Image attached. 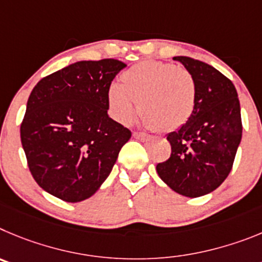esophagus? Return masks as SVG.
I'll list each match as a JSON object with an SVG mask.
<instances>
[{
    "mask_svg": "<svg viewBox=\"0 0 262 262\" xmlns=\"http://www.w3.org/2000/svg\"><path fill=\"white\" fill-rule=\"evenodd\" d=\"M133 136L136 137V138H138V140H141V141H148V140H151V138H152L150 134L142 133V132H134Z\"/></svg>",
    "mask_w": 262,
    "mask_h": 262,
    "instance_id": "1",
    "label": "esophagus"
}]
</instances>
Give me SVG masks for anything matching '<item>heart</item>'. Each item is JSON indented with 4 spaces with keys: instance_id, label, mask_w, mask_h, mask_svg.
<instances>
[{
    "instance_id": "obj_1",
    "label": "heart",
    "mask_w": 262,
    "mask_h": 262,
    "mask_svg": "<svg viewBox=\"0 0 262 262\" xmlns=\"http://www.w3.org/2000/svg\"><path fill=\"white\" fill-rule=\"evenodd\" d=\"M120 81L108 87L107 103L111 116L121 124L130 122L140 107L146 125L171 132L187 124L194 111V78L178 65L142 61L122 73Z\"/></svg>"
}]
</instances>
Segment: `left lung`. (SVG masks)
<instances>
[{
  "instance_id": "left-lung-1",
  "label": "left lung",
  "mask_w": 262,
  "mask_h": 262,
  "mask_svg": "<svg viewBox=\"0 0 262 262\" xmlns=\"http://www.w3.org/2000/svg\"><path fill=\"white\" fill-rule=\"evenodd\" d=\"M195 82L192 116L167 136L171 157L157 164L159 178L179 194L200 197L226 180L242 141V115L236 89L209 63L178 56Z\"/></svg>"
}]
</instances>
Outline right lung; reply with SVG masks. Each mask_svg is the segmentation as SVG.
Listing matches in <instances>:
<instances>
[{"instance_id": "obj_1", "label": "right lung", "mask_w": 262, "mask_h": 262, "mask_svg": "<svg viewBox=\"0 0 262 262\" xmlns=\"http://www.w3.org/2000/svg\"><path fill=\"white\" fill-rule=\"evenodd\" d=\"M126 65L78 61L30 94L20 141L39 187L67 202L89 199L108 178L132 132L108 116L107 90Z\"/></svg>"}]
</instances>
